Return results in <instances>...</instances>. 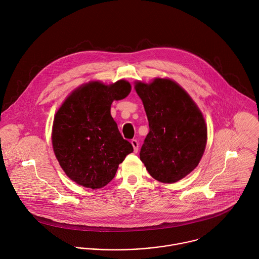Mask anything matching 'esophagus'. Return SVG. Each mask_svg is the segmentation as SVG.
<instances>
[{
    "label": "esophagus",
    "instance_id": "1",
    "mask_svg": "<svg viewBox=\"0 0 259 259\" xmlns=\"http://www.w3.org/2000/svg\"><path fill=\"white\" fill-rule=\"evenodd\" d=\"M131 143H132V145H133V147H134V150H135V152H138V150H139V147H140L139 142H138L137 140H133Z\"/></svg>",
    "mask_w": 259,
    "mask_h": 259
}]
</instances>
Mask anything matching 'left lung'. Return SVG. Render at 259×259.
<instances>
[{
	"label": "left lung",
	"instance_id": "obj_1",
	"mask_svg": "<svg viewBox=\"0 0 259 259\" xmlns=\"http://www.w3.org/2000/svg\"><path fill=\"white\" fill-rule=\"evenodd\" d=\"M135 88L149 125L141 160L154 180L177 183L197 166L204 152L207 128L203 115L185 90L169 78L138 81Z\"/></svg>",
	"mask_w": 259,
	"mask_h": 259
}]
</instances>
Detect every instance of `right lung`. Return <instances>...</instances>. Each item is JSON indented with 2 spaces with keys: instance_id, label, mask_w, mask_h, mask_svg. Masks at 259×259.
<instances>
[{
  "instance_id": "add662e5",
  "label": "right lung",
  "mask_w": 259,
  "mask_h": 259,
  "mask_svg": "<svg viewBox=\"0 0 259 259\" xmlns=\"http://www.w3.org/2000/svg\"><path fill=\"white\" fill-rule=\"evenodd\" d=\"M124 79L110 85L90 81L74 91L57 111L52 143L60 165L77 185L97 189L114 178L118 164L134 151L111 115V103L127 97Z\"/></svg>"
}]
</instances>
